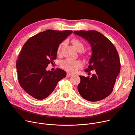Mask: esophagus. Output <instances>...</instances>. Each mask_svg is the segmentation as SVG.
<instances>
[{
	"label": "esophagus",
	"instance_id": "34e87169",
	"mask_svg": "<svg viewBox=\"0 0 135 135\" xmlns=\"http://www.w3.org/2000/svg\"><path fill=\"white\" fill-rule=\"evenodd\" d=\"M72 76H73L72 74H69V73L67 74V77H72Z\"/></svg>",
	"mask_w": 135,
	"mask_h": 135
}]
</instances>
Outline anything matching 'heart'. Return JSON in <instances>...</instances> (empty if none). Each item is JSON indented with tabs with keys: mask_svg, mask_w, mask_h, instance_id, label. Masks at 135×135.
<instances>
[{
	"mask_svg": "<svg viewBox=\"0 0 135 135\" xmlns=\"http://www.w3.org/2000/svg\"><path fill=\"white\" fill-rule=\"evenodd\" d=\"M65 42H63L60 44L57 48V54L59 55L61 53V50L63 47ZM72 43L78 51H82L84 49V44L79 40L77 39H73L72 40ZM60 66L65 71L69 73H75L78 69L82 68V63L79 61H73L69 59H64L60 62Z\"/></svg>",
	"mask_w": 135,
	"mask_h": 135,
	"instance_id": "1",
	"label": "heart"
}]
</instances>
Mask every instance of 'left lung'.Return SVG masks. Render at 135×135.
Here are the masks:
<instances>
[{
  "instance_id": "obj_1",
  "label": "left lung",
  "mask_w": 135,
  "mask_h": 135,
  "mask_svg": "<svg viewBox=\"0 0 135 135\" xmlns=\"http://www.w3.org/2000/svg\"><path fill=\"white\" fill-rule=\"evenodd\" d=\"M90 44L92 56L86 72L94 70L92 77L80 76L78 85L80 95L86 100L96 102L110 94L120 72L121 64L117 50L105 36L96 31H74Z\"/></svg>"
}]
</instances>
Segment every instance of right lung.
<instances>
[{
	"label": "right lung",
	"instance_id": "add662e5",
	"mask_svg": "<svg viewBox=\"0 0 135 135\" xmlns=\"http://www.w3.org/2000/svg\"><path fill=\"white\" fill-rule=\"evenodd\" d=\"M72 32L48 29L30 38L24 44L16 66L20 85L30 96L39 100L47 98L66 77V72L61 69L52 72L46 68L56 59L59 45Z\"/></svg>",
	"mask_w": 135,
	"mask_h": 135
}]
</instances>
